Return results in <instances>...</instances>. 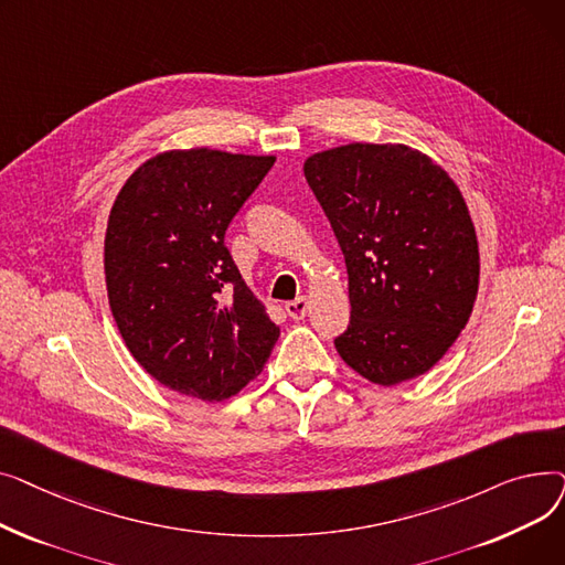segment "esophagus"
I'll list each match as a JSON object with an SVG mask.
<instances>
[{"instance_id":"34e87169","label":"esophagus","mask_w":565,"mask_h":565,"mask_svg":"<svg viewBox=\"0 0 565 565\" xmlns=\"http://www.w3.org/2000/svg\"><path fill=\"white\" fill-rule=\"evenodd\" d=\"M309 311V300L307 298H298L292 302H286V313L292 318V320H302Z\"/></svg>"}]
</instances>
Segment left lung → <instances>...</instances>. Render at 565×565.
I'll return each mask as SVG.
<instances>
[{"label":"left lung","mask_w":565,"mask_h":565,"mask_svg":"<svg viewBox=\"0 0 565 565\" xmlns=\"http://www.w3.org/2000/svg\"><path fill=\"white\" fill-rule=\"evenodd\" d=\"M348 267L343 362L375 384L435 366L469 320L479 245L465 199L407 146L350 143L305 162Z\"/></svg>","instance_id":"1"}]
</instances>
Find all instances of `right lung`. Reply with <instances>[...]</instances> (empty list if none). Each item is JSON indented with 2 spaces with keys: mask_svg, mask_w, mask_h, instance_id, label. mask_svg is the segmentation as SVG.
<instances>
[{
  "mask_svg": "<svg viewBox=\"0 0 565 565\" xmlns=\"http://www.w3.org/2000/svg\"><path fill=\"white\" fill-rule=\"evenodd\" d=\"M275 158L169 151L118 192L105 235L111 316L164 387L224 401L254 380L279 328L241 277L224 235Z\"/></svg>",
  "mask_w": 565,
  "mask_h": 565,
  "instance_id": "1",
  "label": "right lung"
}]
</instances>
